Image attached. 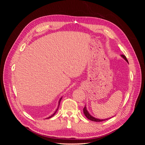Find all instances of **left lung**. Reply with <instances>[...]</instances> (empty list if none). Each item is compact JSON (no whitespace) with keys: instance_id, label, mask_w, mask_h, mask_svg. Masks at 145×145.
<instances>
[{"instance_id":"1","label":"left lung","mask_w":145,"mask_h":145,"mask_svg":"<svg viewBox=\"0 0 145 145\" xmlns=\"http://www.w3.org/2000/svg\"><path fill=\"white\" fill-rule=\"evenodd\" d=\"M121 57L122 58H123V59L126 61L127 62L129 63L125 56H124V55H121ZM83 113H84L85 116H86V117L88 118V119H89V120H91V121H93L100 122V121H104V120H106L109 119V118H107V119H106H106H99V118H95L94 117L92 116L89 113V112L88 111L86 106L84 107V108H83Z\"/></svg>"}]
</instances>
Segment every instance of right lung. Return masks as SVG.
I'll list each match as a JSON object with an SVG mask.
<instances>
[{
  "mask_svg": "<svg viewBox=\"0 0 145 145\" xmlns=\"http://www.w3.org/2000/svg\"><path fill=\"white\" fill-rule=\"evenodd\" d=\"M62 97H61V98L60 99V100H59V105H58V107H57V108L56 110L55 111V112H54L53 114H52L51 116H50V117H48L46 118V119H48V118H51L52 117H53V116L55 115V114L56 113V112L57 111V110H58V109H59V105H60V101H61V100H62Z\"/></svg>",
  "mask_w": 145,
  "mask_h": 145,
  "instance_id": "right-lung-1",
  "label": "right lung"
}]
</instances>
